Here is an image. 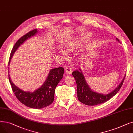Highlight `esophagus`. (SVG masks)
Here are the masks:
<instances>
[{
    "instance_id": "1",
    "label": "esophagus",
    "mask_w": 133,
    "mask_h": 133,
    "mask_svg": "<svg viewBox=\"0 0 133 133\" xmlns=\"http://www.w3.org/2000/svg\"><path fill=\"white\" fill-rule=\"evenodd\" d=\"M65 72L67 74H71L72 73V68L71 66H66V68H65Z\"/></svg>"
}]
</instances>
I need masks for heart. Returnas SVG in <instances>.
I'll return each mask as SVG.
<instances>
[{
	"label": "heart",
	"mask_w": 133,
	"mask_h": 133,
	"mask_svg": "<svg viewBox=\"0 0 133 133\" xmlns=\"http://www.w3.org/2000/svg\"><path fill=\"white\" fill-rule=\"evenodd\" d=\"M87 38V37L85 36L78 37L77 38H76L74 40H73L70 44L66 46L67 49L69 51H73L76 50L77 48L79 47V46L86 42V41H88ZM59 53L63 55H65V51L62 49H59Z\"/></svg>",
	"instance_id": "heart-1"
}]
</instances>
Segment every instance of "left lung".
I'll list each match as a JSON object with an SVG mask.
<instances>
[{"label":"left lung","mask_w":133,"mask_h":133,"mask_svg":"<svg viewBox=\"0 0 133 133\" xmlns=\"http://www.w3.org/2000/svg\"><path fill=\"white\" fill-rule=\"evenodd\" d=\"M116 40L119 42V39L117 38H116ZM72 76L77 83V96L79 101L85 105L92 106L105 103L111 99L122 87L125 77V76L121 83L114 91L107 95H103L91 90L86 82L84 74L80 68L78 71H74L72 73Z\"/></svg>","instance_id":"obj_1"}]
</instances>
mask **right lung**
Segmentation results:
<instances>
[{"mask_svg": "<svg viewBox=\"0 0 133 133\" xmlns=\"http://www.w3.org/2000/svg\"><path fill=\"white\" fill-rule=\"evenodd\" d=\"M37 29L32 30L24 36L21 37L17 42L11 51L9 65L11 58L16 50L23 43L26 39L30 38L37 34ZM64 72V69L62 67L51 69L41 88L33 92H25L19 89L11 81L9 71V79L12 91L17 98L25 106L34 109H42L47 107L52 103L54 99V93L57 85L62 79Z\"/></svg>", "mask_w": 133, "mask_h": 133, "instance_id": "right-lung-1", "label": "right lung"}]
</instances>
